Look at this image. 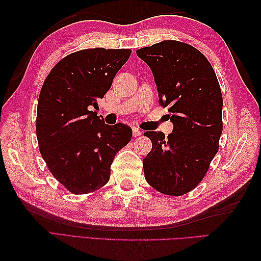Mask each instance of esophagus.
I'll list each match as a JSON object with an SVG mask.
<instances>
[{
	"instance_id": "34e87169",
	"label": "esophagus",
	"mask_w": 261,
	"mask_h": 261,
	"mask_svg": "<svg viewBox=\"0 0 261 261\" xmlns=\"http://www.w3.org/2000/svg\"><path fill=\"white\" fill-rule=\"evenodd\" d=\"M132 134H134L135 137H139L142 135V132L138 129V127H134V130H132Z\"/></svg>"
}]
</instances>
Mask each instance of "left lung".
Returning a JSON list of instances; mask_svg holds the SVG:
<instances>
[{
	"instance_id": "left-lung-1",
	"label": "left lung",
	"mask_w": 261,
	"mask_h": 261,
	"mask_svg": "<svg viewBox=\"0 0 261 261\" xmlns=\"http://www.w3.org/2000/svg\"><path fill=\"white\" fill-rule=\"evenodd\" d=\"M150 67L159 105L168 108L173 134L147 131L151 151L142 160L145 177L154 190L170 196L193 191L219 150L223 130V98L215 71L196 48L164 40L137 50Z\"/></svg>"
}]
</instances>
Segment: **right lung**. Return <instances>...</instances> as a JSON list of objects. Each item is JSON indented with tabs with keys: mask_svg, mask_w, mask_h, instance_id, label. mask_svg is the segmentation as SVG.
Masks as SVG:
<instances>
[{
	"mask_svg": "<svg viewBox=\"0 0 261 261\" xmlns=\"http://www.w3.org/2000/svg\"><path fill=\"white\" fill-rule=\"evenodd\" d=\"M130 55V49H83L60 59L43 82L37 108L39 150L55 178L76 195L107 184L115 154L131 140L130 126L105 124L91 111Z\"/></svg>",
	"mask_w": 261,
	"mask_h": 261,
	"instance_id": "1",
	"label": "right lung"
}]
</instances>
